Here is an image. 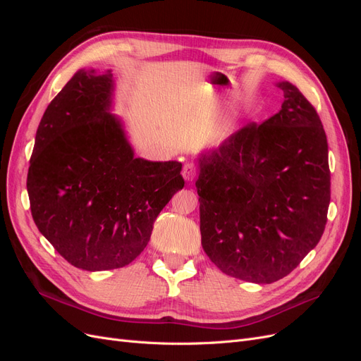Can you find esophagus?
Segmentation results:
<instances>
[{
    "mask_svg": "<svg viewBox=\"0 0 361 361\" xmlns=\"http://www.w3.org/2000/svg\"><path fill=\"white\" fill-rule=\"evenodd\" d=\"M182 176H183V179L187 180V182L194 180V178L197 176V167H195L192 162L185 164L183 169H182Z\"/></svg>",
    "mask_w": 361,
    "mask_h": 361,
    "instance_id": "obj_1",
    "label": "esophagus"
}]
</instances>
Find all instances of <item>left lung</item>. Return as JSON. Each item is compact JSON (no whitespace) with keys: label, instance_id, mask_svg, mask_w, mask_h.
Returning <instances> with one entry per match:
<instances>
[{"label":"left lung","instance_id":"left-lung-1","mask_svg":"<svg viewBox=\"0 0 361 361\" xmlns=\"http://www.w3.org/2000/svg\"><path fill=\"white\" fill-rule=\"evenodd\" d=\"M281 110L199 158L202 247L224 274L265 285L316 247L330 204L329 143L314 106L288 81Z\"/></svg>","mask_w":361,"mask_h":361}]
</instances>
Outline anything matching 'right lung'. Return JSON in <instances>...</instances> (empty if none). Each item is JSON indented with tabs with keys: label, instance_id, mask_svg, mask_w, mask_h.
Masks as SVG:
<instances>
[{
	"label": "right lung",
	"instance_id": "right-lung-1",
	"mask_svg": "<svg viewBox=\"0 0 361 361\" xmlns=\"http://www.w3.org/2000/svg\"><path fill=\"white\" fill-rule=\"evenodd\" d=\"M113 90L111 71L76 72L40 120L27 176L39 232L85 271L129 265L185 183L180 162L134 157Z\"/></svg>",
	"mask_w": 361,
	"mask_h": 361
}]
</instances>
